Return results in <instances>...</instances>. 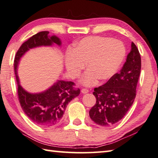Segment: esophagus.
<instances>
[{
	"label": "esophagus",
	"instance_id": "34e87169",
	"mask_svg": "<svg viewBox=\"0 0 158 158\" xmlns=\"http://www.w3.org/2000/svg\"><path fill=\"white\" fill-rule=\"evenodd\" d=\"M88 92H89L88 90V89H86V88H84V89H82V90H81V93H84V94L88 93Z\"/></svg>",
	"mask_w": 158,
	"mask_h": 158
}]
</instances>
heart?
Listing matches in <instances>:
<instances>
[{"label": "heart", "mask_w": 158, "mask_h": 158, "mask_svg": "<svg viewBox=\"0 0 158 158\" xmlns=\"http://www.w3.org/2000/svg\"><path fill=\"white\" fill-rule=\"evenodd\" d=\"M126 55L124 44L109 37L88 36L74 44L65 56V67L72 78L78 77L87 63L83 76L85 85L94 84L97 79L106 81L119 69Z\"/></svg>", "instance_id": "heart-1"}]
</instances>
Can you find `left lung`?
I'll return each instance as SVG.
<instances>
[{
    "mask_svg": "<svg viewBox=\"0 0 158 158\" xmlns=\"http://www.w3.org/2000/svg\"><path fill=\"white\" fill-rule=\"evenodd\" d=\"M141 71V56L133 42L127 61L119 73L105 84L94 88L96 103L89 111L91 119L98 125L108 127L120 121L133 105Z\"/></svg>",
    "mask_w": 158,
    "mask_h": 158,
    "instance_id": "obj_1",
    "label": "left lung"
}]
</instances>
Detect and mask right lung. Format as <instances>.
<instances>
[{
    "mask_svg": "<svg viewBox=\"0 0 158 158\" xmlns=\"http://www.w3.org/2000/svg\"><path fill=\"white\" fill-rule=\"evenodd\" d=\"M49 31H43L34 34L19 48L14 58V73L18 84V97L25 114L34 124L42 127H52L61 121L67 105L80 94L79 88H74L73 81H57L52 86L41 93H27L19 84L17 68L21 56L31 48L50 46L53 44L61 45L56 36H48Z\"/></svg>",
    "mask_w": 158,
    "mask_h": 158,
    "instance_id": "add662e5",
    "label": "right lung"
}]
</instances>
